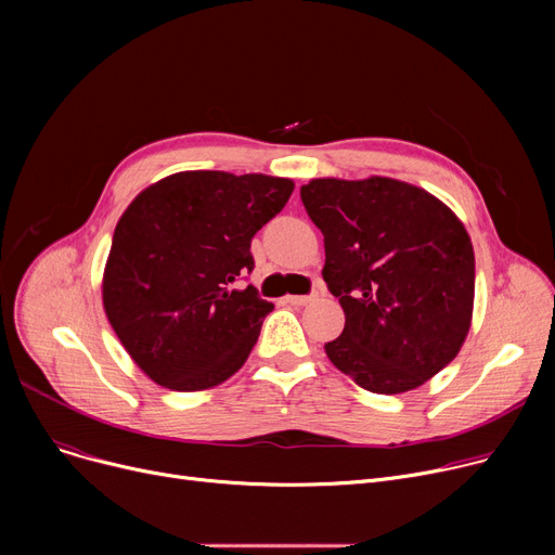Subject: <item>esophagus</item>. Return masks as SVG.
Here are the masks:
<instances>
[{"instance_id":"esophagus-1","label":"esophagus","mask_w":555,"mask_h":555,"mask_svg":"<svg viewBox=\"0 0 555 555\" xmlns=\"http://www.w3.org/2000/svg\"><path fill=\"white\" fill-rule=\"evenodd\" d=\"M317 299V293L310 295H297V297H285V304H293V306H308Z\"/></svg>"}]
</instances>
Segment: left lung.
<instances>
[{
	"instance_id": "1",
	"label": "left lung",
	"mask_w": 555,
	"mask_h": 555,
	"mask_svg": "<svg viewBox=\"0 0 555 555\" xmlns=\"http://www.w3.org/2000/svg\"><path fill=\"white\" fill-rule=\"evenodd\" d=\"M324 233V281L346 324L328 360L373 393H402L446 369L470 331L475 251L427 191L389 178L301 186Z\"/></svg>"
}]
</instances>
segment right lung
Segmentation results:
<instances>
[{
  "label": "right lung",
  "instance_id": "obj_1",
  "mask_svg": "<svg viewBox=\"0 0 555 555\" xmlns=\"http://www.w3.org/2000/svg\"><path fill=\"white\" fill-rule=\"evenodd\" d=\"M293 180L189 170L139 193L114 229L103 306L130 358L172 391L227 380L249 358L272 304L254 285V233Z\"/></svg>",
  "mask_w": 555,
  "mask_h": 555
}]
</instances>
